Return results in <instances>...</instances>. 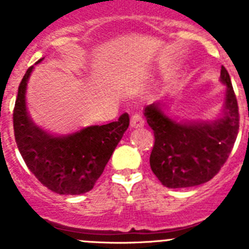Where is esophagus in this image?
Wrapping results in <instances>:
<instances>
[{
    "label": "esophagus",
    "mask_w": 249,
    "mask_h": 249,
    "mask_svg": "<svg viewBox=\"0 0 249 249\" xmlns=\"http://www.w3.org/2000/svg\"><path fill=\"white\" fill-rule=\"evenodd\" d=\"M144 124V120L142 118L140 113H135L132 114L131 117V127L132 128H140V127H143Z\"/></svg>",
    "instance_id": "34e87169"
}]
</instances>
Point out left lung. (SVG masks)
Segmentation results:
<instances>
[{"label":"left lung","mask_w":249,"mask_h":249,"mask_svg":"<svg viewBox=\"0 0 249 249\" xmlns=\"http://www.w3.org/2000/svg\"><path fill=\"white\" fill-rule=\"evenodd\" d=\"M226 85L223 116L213 122H179L167 116L160 103L144 108L155 133L149 164L152 172L168 188L198 186L212 179L226 163L239 129L238 103L230 74L222 66Z\"/></svg>","instance_id":"8db88e82"}]
</instances>
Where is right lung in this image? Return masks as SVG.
<instances>
[{
	"label": "right lung",
	"mask_w": 249,
	"mask_h": 249,
	"mask_svg": "<svg viewBox=\"0 0 249 249\" xmlns=\"http://www.w3.org/2000/svg\"><path fill=\"white\" fill-rule=\"evenodd\" d=\"M42 58L39 59V63ZM34 66L18 86L13 129L17 147L28 169L45 187L58 195H82L93 188L129 124L118 121L89 126L67 136H52L34 123L26 108V89Z\"/></svg>",
	"instance_id": "add662e5"
}]
</instances>
